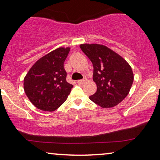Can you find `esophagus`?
Segmentation results:
<instances>
[{"label": "esophagus", "mask_w": 160, "mask_h": 160, "mask_svg": "<svg viewBox=\"0 0 160 160\" xmlns=\"http://www.w3.org/2000/svg\"><path fill=\"white\" fill-rule=\"evenodd\" d=\"M87 82V78H84L82 80H78V84H79V85H82L85 82Z\"/></svg>", "instance_id": "esophagus-1"}]
</instances>
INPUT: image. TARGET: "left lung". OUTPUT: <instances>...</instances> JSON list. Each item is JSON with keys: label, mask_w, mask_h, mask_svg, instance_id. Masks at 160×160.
I'll use <instances>...</instances> for the list:
<instances>
[{"label": "left lung", "mask_w": 160, "mask_h": 160, "mask_svg": "<svg viewBox=\"0 0 160 160\" xmlns=\"http://www.w3.org/2000/svg\"><path fill=\"white\" fill-rule=\"evenodd\" d=\"M81 50L93 65L97 92L89 98L102 108L115 107L128 95L133 82L130 65L121 56L101 44H84Z\"/></svg>", "instance_id": "left-lung-1"}]
</instances>
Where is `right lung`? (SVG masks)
<instances>
[{
	"label": "right lung",
	"mask_w": 160,
	"mask_h": 160,
	"mask_svg": "<svg viewBox=\"0 0 160 160\" xmlns=\"http://www.w3.org/2000/svg\"><path fill=\"white\" fill-rule=\"evenodd\" d=\"M69 51V47L52 51L39 59L25 77V92L37 109L55 111L70 94L73 85L66 81L63 67Z\"/></svg>",
	"instance_id": "1"
}]
</instances>
